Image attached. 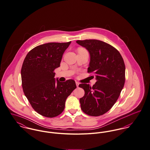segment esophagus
Masks as SVG:
<instances>
[{"instance_id": "esophagus-1", "label": "esophagus", "mask_w": 150, "mask_h": 150, "mask_svg": "<svg viewBox=\"0 0 150 150\" xmlns=\"http://www.w3.org/2000/svg\"><path fill=\"white\" fill-rule=\"evenodd\" d=\"M76 86H77V87H78V86H79V82H76Z\"/></svg>"}]
</instances>
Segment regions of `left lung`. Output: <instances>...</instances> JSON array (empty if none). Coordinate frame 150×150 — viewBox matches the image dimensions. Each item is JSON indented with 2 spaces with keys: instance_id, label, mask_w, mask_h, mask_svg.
Masks as SVG:
<instances>
[{
  "instance_id": "left-lung-1",
  "label": "left lung",
  "mask_w": 150,
  "mask_h": 150,
  "mask_svg": "<svg viewBox=\"0 0 150 150\" xmlns=\"http://www.w3.org/2000/svg\"><path fill=\"white\" fill-rule=\"evenodd\" d=\"M76 42L88 51L90 61L87 72L94 73L97 80L93 86L86 83L79 85L84 90L79 100L81 109L89 116H99L112 108L124 87V60L115 48L102 41L85 40Z\"/></svg>"
}]
</instances>
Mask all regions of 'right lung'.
I'll return each instance as SVG.
<instances>
[{
  "mask_svg": "<svg viewBox=\"0 0 150 150\" xmlns=\"http://www.w3.org/2000/svg\"><path fill=\"white\" fill-rule=\"evenodd\" d=\"M49 42L38 45L26 55L21 68L24 94L38 114L52 118L64 109L67 97L76 88L72 79H55L54 70L60 67L65 50L71 44Z\"/></svg>",
  "mask_w": 150,
  "mask_h": 150,
  "instance_id": "add662e5",
  "label": "right lung"
}]
</instances>
